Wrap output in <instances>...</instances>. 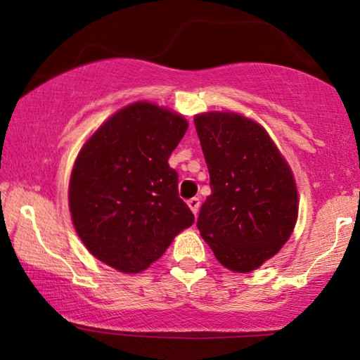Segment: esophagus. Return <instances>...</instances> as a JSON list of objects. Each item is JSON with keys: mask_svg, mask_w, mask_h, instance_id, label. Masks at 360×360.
<instances>
[{"mask_svg": "<svg viewBox=\"0 0 360 360\" xmlns=\"http://www.w3.org/2000/svg\"><path fill=\"white\" fill-rule=\"evenodd\" d=\"M187 205H189V208L192 210L193 214L198 213V210H200V198L198 197H192L187 200Z\"/></svg>", "mask_w": 360, "mask_h": 360, "instance_id": "1", "label": "esophagus"}]
</instances>
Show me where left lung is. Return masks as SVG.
Instances as JSON below:
<instances>
[{"label": "left lung", "mask_w": 360, "mask_h": 360, "mask_svg": "<svg viewBox=\"0 0 360 360\" xmlns=\"http://www.w3.org/2000/svg\"><path fill=\"white\" fill-rule=\"evenodd\" d=\"M211 195L197 227L222 266L250 272L292 233L298 193L292 171L264 128L237 113L197 115Z\"/></svg>", "instance_id": "1"}]
</instances>
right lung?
I'll return each mask as SVG.
<instances>
[{
	"label": "right lung",
	"mask_w": 360,
	"mask_h": 360,
	"mask_svg": "<svg viewBox=\"0 0 360 360\" xmlns=\"http://www.w3.org/2000/svg\"><path fill=\"white\" fill-rule=\"evenodd\" d=\"M186 129L178 113L136 102L91 136L68 187L73 226L91 255L122 272H141L193 224L168 165Z\"/></svg>",
	"instance_id": "obj_1"
}]
</instances>
